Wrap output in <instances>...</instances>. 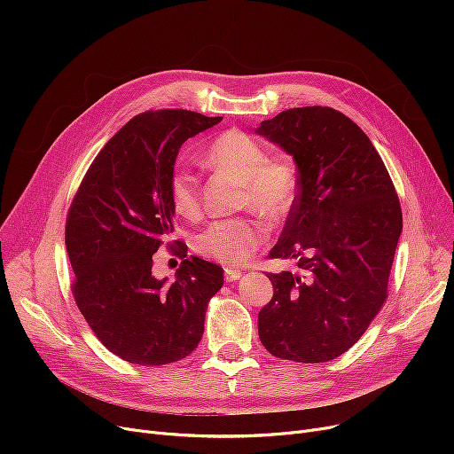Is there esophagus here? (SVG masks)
<instances>
[{
	"label": "esophagus",
	"instance_id": "34e87169",
	"mask_svg": "<svg viewBox=\"0 0 454 454\" xmlns=\"http://www.w3.org/2000/svg\"><path fill=\"white\" fill-rule=\"evenodd\" d=\"M224 278H226V281H235V279L243 278V272H241L239 269H231V267H226V269H224Z\"/></svg>",
	"mask_w": 454,
	"mask_h": 454
}]
</instances>
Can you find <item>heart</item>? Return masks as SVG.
<instances>
[{"mask_svg":"<svg viewBox=\"0 0 454 454\" xmlns=\"http://www.w3.org/2000/svg\"><path fill=\"white\" fill-rule=\"evenodd\" d=\"M204 161L223 171L245 187L243 206H250L265 219L278 223L291 211L298 178L289 161L270 160L267 149L252 136L230 130L209 143ZM169 200L184 219H195L200 213L197 176L187 167H176L169 178ZM265 226L255 219H219L197 235V250L226 265H243L263 245Z\"/></svg>","mask_w":454,"mask_h":454,"instance_id":"1","label":"heart"}]
</instances>
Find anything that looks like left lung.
<instances>
[{
  "mask_svg": "<svg viewBox=\"0 0 454 454\" xmlns=\"http://www.w3.org/2000/svg\"><path fill=\"white\" fill-rule=\"evenodd\" d=\"M255 134L293 156L298 195L270 257L298 272L269 274L272 300L257 315L279 359L325 363L348 351L387 300L403 215L368 136L327 106L291 108Z\"/></svg>",
  "mask_w": 454,
  "mask_h": 454,
  "instance_id": "obj_1",
  "label": "left lung"
}]
</instances>
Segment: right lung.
<instances>
[{
  "label": "right lung",
  "instance_id": "right-lung-1",
  "mask_svg": "<svg viewBox=\"0 0 454 454\" xmlns=\"http://www.w3.org/2000/svg\"><path fill=\"white\" fill-rule=\"evenodd\" d=\"M221 119L187 110L136 115L93 160L69 207L75 301L98 339L127 363L187 356L202 339L207 300L223 287V269L195 255L173 281L153 274V255L173 233L169 178L178 151Z\"/></svg>",
  "mask_w": 454,
  "mask_h": 454
}]
</instances>
